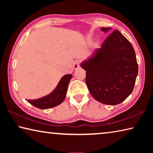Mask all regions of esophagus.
<instances>
[{
    "label": "esophagus",
    "mask_w": 153,
    "mask_h": 153,
    "mask_svg": "<svg viewBox=\"0 0 153 153\" xmlns=\"http://www.w3.org/2000/svg\"><path fill=\"white\" fill-rule=\"evenodd\" d=\"M80 63H81V61L80 60H76L74 61V69H77L80 66Z\"/></svg>",
    "instance_id": "1"
}]
</instances>
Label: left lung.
<instances>
[{"mask_svg":"<svg viewBox=\"0 0 153 153\" xmlns=\"http://www.w3.org/2000/svg\"><path fill=\"white\" fill-rule=\"evenodd\" d=\"M111 27H102L107 32ZM90 94L105 105H118L133 91L138 72L135 51L117 30L105 40L92 58L81 64Z\"/></svg>","mask_w":153,"mask_h":153,"instance_id":"left-lung-1","label":"left lung"}]
</instances>
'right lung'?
<instances>
[{
	"label": "right lung",
	"mask_w": 153,
	"mask_h": 153,
	"mask_svg": "<svg viewBox=\"0 0 153 153\" xmlns=\"http://www.w3.org/2000/svg\"><path fill=\"white\" fill-rule=\"evenodd\" d=\"M72 77L73 76L71 74L65 75L61 79L57 86L50 94L39 99L27 100V102L34 107L42 109L50 108L60 105L66 97L67 87Z\"/></svg>",
	"instance_id": "1"
}]
</instances>
